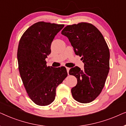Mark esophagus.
<instances>
[{"label":"esophagus","instance_id":"obj_1","mask_svg":"<svg viewBox=\"0 0 126 126\" xmlns=\"http://www.w3.org/2000/svg\"><path fill=\"white\" fill-rule=\"evenodd\" d=\"M66 70H67V72H68V73H69V70H70V68H68V67H67V68H66Z\"/></svg>","mask_w":126,"mask_h":126}]
</instances>
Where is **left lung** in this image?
Wrapping results in <instances>:
<instances>
[{
	"label": "left lung",
	"instance_id": "8db88e82",
	"mask_svg": "<svg viewBox=\"0 0 126 126\" xmlns=\"http://www.w3.org/2000/svg\"><path fill=\"white\" fill-rule=\"evenodd\" d=\"M84 63L70 69V75L76 77L77 83L71 89L75 100L81 103L94 101L104 87L110 69V51L100 32L92 24L78 23L67 26L61 32Z\"/></svg>",
	"mask_w": 126,
	"mask_h": 126
}]
</instances>
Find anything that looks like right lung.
<instances>
[{
    "label": "right lung",
    "mask_w": 126,
    "mask_h": 126,
    "mask_svg": "<svg viewBox=\"0 0 126 126\" xmlns=\"http://www.w3.org/2000/svg\"><path fill=\"white\" fill-rule=\"evenodd\" d=\"M64 25L37 22L28 28L19 41L17 53L19 71L29 97L36 104L45 106L56 97L58 85L68 73L64 66H47L51 42Z\"/></svg>",
    "instance_id": "1"
}]
</instances>
